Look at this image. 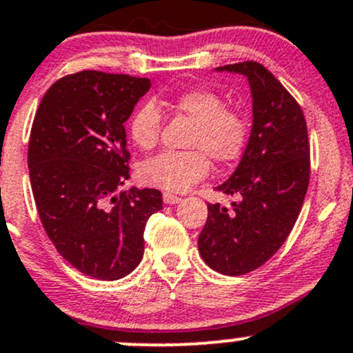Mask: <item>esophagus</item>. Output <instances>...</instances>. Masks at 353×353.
<instances>
[{
    "label": "esophagus",
    "mask_w": 353,
    "mask_h": 353,
    "mask_svg": "<svg viewBox=\"0 0 353 353\" xmlns=\"http://www.w3.org/2000/svg\"><path fill=\"white\" fill-rule=\"evenodd\" d=\"M162 199H164L165 205H177V203L181 201L179 196L172 194V192H164V194H162Z\"/></svg>",
    "instance_id": "obj_1"
}]
</instances>
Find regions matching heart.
I'll list each match as a JSON object with an SVG mask.
<instances>
[{
    "instance_id": "obj_1",
    "label": "heart",
    "mask_w": 353,
    "mask_h": 353,
    "mask_svg": "<svg viewBox=\"0 0 353 353\" xmlns=\"http://www.w3.org/2000/svg\"><path fill=\"white\" fill-rule=\"evenodd\" d=\"M172 106L194 123L188 152H164L140 167L142 183L165 191H186L210 172V157L230 164L242 155L248 139V121L242 113L225 108L220 94L208 89H189L174 98ZM161 113L154 103H145L130 120V137L142 150L159 142ZM207 151L205 152L204 150Z\"/></svg>"
}]
</instances>
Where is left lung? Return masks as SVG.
<instances>
[{
    "mask_svg": "<svg viewBox=\"0 0 353 353\" xmlns=\"http://www.w3.org/2000/svg\"><path fill=\"white\" fill-rule=\"evenodd\" d=\"M214 70L247 77L252 130L236 169L216 186L239 201L232 210L208 205L198 248L213 270L242 276L265 264L298 220L310 183V143L301 108L264 65L247 61Z\"/></svg>",
    "mask_w": 353,
    "mask_h": 353,
    "instance_id": "left-lung-1",
    "label": "left lung"
}]
</instances>
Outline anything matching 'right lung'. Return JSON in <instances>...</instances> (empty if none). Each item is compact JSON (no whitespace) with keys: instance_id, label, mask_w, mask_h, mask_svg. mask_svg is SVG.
<instances>
[{"instance_id":"right-lung-1","label":"right lung","mask_w":353,"mask_h":353,"mask_svg":"<svg viewBox=\"0 0 353 353\" xmlns=\"http://www.w3.org/2000/svg\"><path fill=\"white\" fill-rule=\"evenodd\" d=\"M147 77L83 70L52 84L32 125L28 170L37 211L59 254L101 281L128 276L143 257L157 189L120 191L130 179L125 121Z\"/></svg>"}]
</instances>
